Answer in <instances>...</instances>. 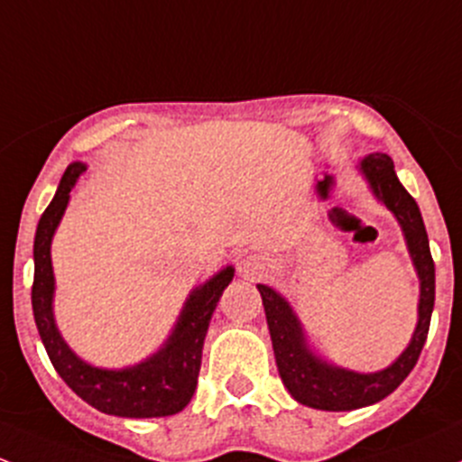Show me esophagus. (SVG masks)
<instances>
[{"mask_svg": "<svg viewBox=\"0 0 462 462\" xmlns=\"http://www.w3.org/2000/svg\"><path fill=\"white\" fill-rule=\"evenodd\" d=\"M270 272V263L268 259H263V256H245V259H241L239 263V274L244 276L247 281H256L261 279V276H265Z\"/></svg>", "mask_w": 462, "mask_h": 462, "instance_id": "34e87169", "label": "esophagus"}]
</instances>
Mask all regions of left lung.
<instances>
[{
  "label": "left lung",
  "instance_id": "8db88e82",
  "mask_svg": "<svg viewBox=\"0 0 462 462\" xmlns=\"http://www.w3.org/2000/svg\"><path fill=\"white\" fill-rule=\"evenodd\" d=\"M356 168L365 177L374 197L394 215L401 226L411 265L419 276V320H416L410 343L398 354L396 361L378 372H354L334 365L310 347L303 325L288 299L270 285H256L263 299L281 381L300 405L325 411L358 410V407L374 405L390 396L405 381L407 374L414 370L420 349L425 346L427 332H430L431 312H434V261H431L430 239H427L419 203L398 181L394 162L387 154H367L358 162Z\"/></svg>",
  "mask_w": 462,
  "mask_h": 462
}]
</instances>
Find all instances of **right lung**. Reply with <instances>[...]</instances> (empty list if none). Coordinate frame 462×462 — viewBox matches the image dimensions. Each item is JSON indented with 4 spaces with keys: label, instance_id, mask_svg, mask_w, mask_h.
<instances>
[{
    "label": "right lung",
    "instance_id": "obj_1",
    "mask_svg": "<svg viewBox=\"0 0 462 462\" xmlns=\"http://www.w3.org/2000/svg\"><path fill=\"white\" fill-rule=\"evenodd\" d=\"M84 172L86 163L81 162L66 168L51 206L37 223L35 245H32V256H35L32 314H35L39 337L57 374L77 396L84 398L95 410L124 419L172 416L190 402L197 390L208 325L223 290L235 276V268L226 265L188 294L166 343L142 363L121 370L90 365L72 352L57 328L55 308H52L55 272L51 259L52 236L70 203V190Z\"/></svg>",
    "mask_w": 462,
    "mask_h": 462
}]
</instances>
